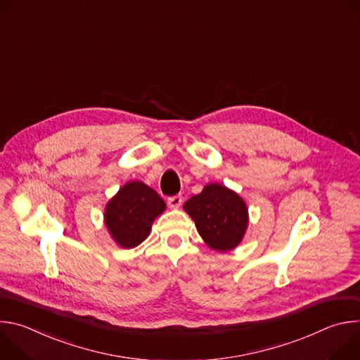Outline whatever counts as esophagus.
<instances>
[{
  "label": "esophagus",
  "mask_w": 360,
  "mask_h": 360,
  "mask_svg": "<svg viewBox=\"0 0 360 360\" xmlns=\"http://www.w3.org/2000/svg\"><path fill=\"white\" fill-rule=\"evenodd\" d=\"M168 205L171 208H179L182 205V196L181 195H174V196H169L168 198Z\"/></svg>",
  "instance_id": "34e87169"
}]
</instances>
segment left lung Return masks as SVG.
<instances>
[{"mask_svg":"<svg viewBox=\"0 0 360 360\" xmlns=\"http://www.w3.org/2000/svg\"><path fill=\"white\" fill-rule=\"evenodd\" d=\"M207 245L226 252L239 245L248 225L243 199L219 184H210L184 205Z\"/></svg>","mask_w":360,"mask_h":360,"instance_id":"8db88e82","label":"left lung"}]
</instances>
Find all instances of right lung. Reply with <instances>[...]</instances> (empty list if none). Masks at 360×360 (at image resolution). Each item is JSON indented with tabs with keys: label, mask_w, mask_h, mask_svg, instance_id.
I'll return each instance as SVG.
<instances>
[{
	"label": "right lung",
	"mask_w": 360,
	"mask_h": 360,
	"mask_svg": "<svg viewBox=\"0 0 360 360\" xmlns=\"http://www.w3.org/2000/svg\"><path fill=\"white\" fill-rule=\"evenodd\" d=\"M165 208L164 199L155 191L139 181H132L108 202L105 225L118 245L135 248L148 238L153 219Z\"/></svg>",
	"instance_id": "obj_1"
}]
</instances>
